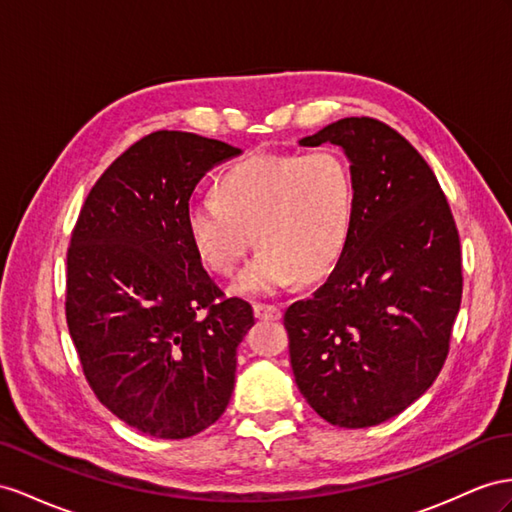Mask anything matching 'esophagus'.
<instances>
[{
	"label": "esophagus",
	"mask_w": 512,
	"mask_h": 512,
	"mask_svg": "<svg viewBox=\"0 0 512 512\" xmlns=\"http://www.w3.org/2000/svg\"><path fill=\"white\" fill-rule=\"evenodd\" d=\"M253 309H255V318H259V320H270V322H274V320L281 318V307H277V305L257 303Z\"/></svg>",
	"instance_id": "obj_1"
}]
</instances>
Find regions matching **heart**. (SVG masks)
Here are the masks:
<instances>
[{"label":"heart","mask_w":512,"mask_h":512,"mask_svg":"<svg viewBox=\"0 0 512 512\" xmlns=\"http://www.w3.org/2000/svg\"><path fill=\"white\" fill-rule=\"evenodd\" d=\"M355 179L337 151L259 153L222 170L216 196L188 205L194 251L216 274H233L261 246L231 290L272 296L298 277L329 272L350 238Z\"/></svg>","instance_id":"heart-1"}]
</instances>
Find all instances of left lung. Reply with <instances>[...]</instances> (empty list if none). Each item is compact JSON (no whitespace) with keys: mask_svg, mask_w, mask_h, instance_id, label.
Returning <instances> with one entry per match:
<instances>
[{"mask_svg":"<svg viewBox=\"0 0 512 512\" xmlns=\"http://www.w3.org/2000/svg\"><path fill=\"white\" fill-rule=\"evenodd\" d=\"M331 142L355 179V218L337 266L283 324L303 398L339 428L402 413L435 383L461 307V242L439 181L389 125L350 116L298 140Z\"/></svg>","mask_w":512,"mask_h":512,"instance_id":"left-lung-1","label":"left lung"}]
</instances>
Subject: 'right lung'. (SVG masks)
<instances>
[{"instance_id": "obj_1", "label": "right lung", "mask_w": 512, "mask_h": 512, "mask_svg": "<svg viewBox=\"0 0 512 512\" xmlns=\"http://www.w3.org/2000/svg\"><path fill=\"white\" fill-rule=\"evenodd\" d=\"M240 153L188 131L144 136L99 177L73 229L71 339L99 402L144 435L192 437L231 400L253 307L222 298L186 216L199 179Z\"/></svg>"}]
</instances>
